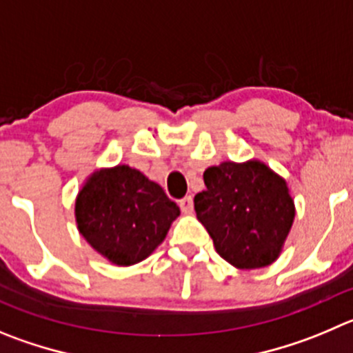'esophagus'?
<instances>
[{
	"label": "esophagus",
	"mask_w": 353,
	"mask_h": 353,
	"mask_svg": "<svg viewBox=\"0 0 353 353\" xmlns=\"http://www.w3.org/2000/svg\"><path fill=\"white\" fill-rule=\"evenodd\" d=\"M179 207H181V210H183L184 214H192L193 212V199H192V196H184V199L179 202Z\"/></svg>",
	"instance_id": "1"
}]
</instances>
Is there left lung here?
<instances>
[{
    "instance_id": "8db88e82",
    "label": "left lung",
    "mask_w": 353,
    "mask_h": 353,
    "mask_svg": "<svg viewBox=\"0 0 353 353\" xmlns=\"http://www.w3.org/2000/svg\"><path fill=\"white\" fill-rule=\"evenodd\" d=\"M203 183L195 210L217 254L240 270L272 265L296 214L284 177L259 160L223 161L203 172Z\"/></svg>"
}]
</instances>
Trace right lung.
Listing matches in <instances>:
<instances>
[{"label":"right lung","instance_id":"add662e5","mask_svg":"<svg viewBox=\"0 0 353 353\" xmlns=\"http://www.w3.org/2000/svg\"><path fill=\"white\" fill-rule=\"evenodd\" d=\"M181 214L160 184L128 165L90 174L74 203L83 239L118 266L146 259Z\"/></svg>","mask_w":353,"mask_h":353}]
</instances>
